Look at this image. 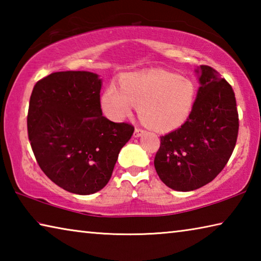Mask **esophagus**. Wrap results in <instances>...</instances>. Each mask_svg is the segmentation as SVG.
Segmentation results:
<instances>
[{
  "label": "esophagus",
  "mask_w": 261,
  "mask_h": 261,
  "mask_svg": "<svg viewBox=\"0 0 261 261\" xmlns=\"http://www.w3.org/2000/svg\"><path fill=\"white\" fill-rule=\"evenodd\" d=\"M144 134H145V131H144V130H141V129H136V130H135V132H134V136L136 137V138H138V137L143 136Z\"/></svg>",
  "instance_id": "obj_1"
}]
</instances>
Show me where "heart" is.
Returning a JSON list of instances; mask_svg holds the SVG:
<instances>
[{"instance_id": "b5f03b06", "label": "heart", "mask_w": 261, "mask_h": 261, "mask_svg": "<svg viewBox=\"0 0 261 261\" xmlns=\"http://www.w3.org/2000/svg\"><path fill=\"white\" fill-rule=\"evenodd\" d=\"M196 98L197 87L191 79L165 70H152L123 76L120 88L106 87L100 103L105 116L113 122H122L138 106L144 124L168 132L189 120Z\"/></svg>"}]
</instances>
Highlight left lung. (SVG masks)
<instances>
[{
  "label": "left lung",
  "instance_id": "8db88e82",
  "mask_svg": "<svg viewBox=\"0 0 261 261\" xmlns=\"http://www.w3.org/2000/svg\"><path fill=\"white\" fill-rule=\"evenodd\" d=\"M200 86L189 120L160 137L154 159L159 177L176 191H193L213 180L227 165L238 135L231 86L207 65L194 70Z\"/></svg>",
  "mask_w": 261,
  "mask_h": 261
}]
</instances>
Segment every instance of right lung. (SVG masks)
<instances>
[{
    "label": "right lung",
    "mask_w": 261,
    "mask_h": 261,
    "mask_svg": "<svg viewBox=\"0 0 261 261\" xmlns=\"http://www.w3.org/2000/svg\"><path fill=\"white\" fill-rule=\"evenodd\" d=\"M102 79L88 71L54 72L32 91L29 139L39 166L60 188L92 194L112 177L135 127L102 116Z\"/></svg>",
    "instance_id": "right-lung-1"
}]
</instances>
